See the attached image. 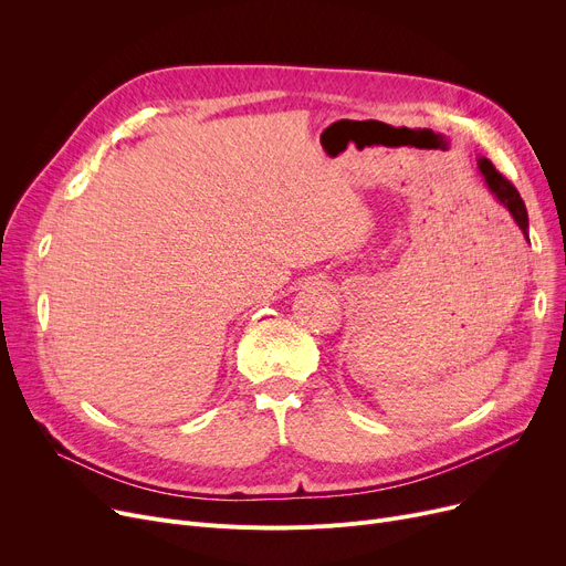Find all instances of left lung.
Listing matches in <instances>:
<instances>
[{
    "label": "left lung",
    "mask_w": 566,
    "mask_h": 566,
    "mask_svg": "<svg viewBox=\"0 0 566 566\" xmlns=\"http://www.w3.org/2000/svg\"><path fill=\"white\" fill-rule=\"evenodd\" d=\"M478 167H480V171H482V176H484V184H486V188H489V192L504 206L510 211V216L514 218V222L518 224V229L523 231V235L527 238V211H525V203H523V199H521V195H518V190L507 181V178H504L495 167H493V163L489 160V158H480L478 160Z\"/></svg>",
    "instance_id": "1"
}]
</instances>
